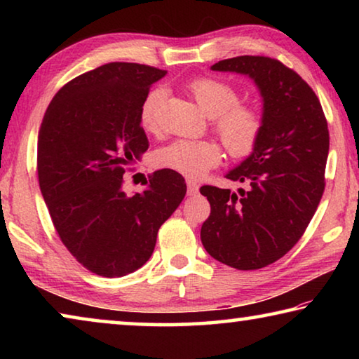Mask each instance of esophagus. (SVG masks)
Instances as JSON below:
<instances>
[{"label":"esophagus","mask_w":359,"mask_h":359,"mask_svg":"<svg viewBox=\"0 0 359 359\" xmlns=\"http://www.w3.org/2000/svg\"><path fill=\"white\" fill-rule=\"evenodd\" d=\"M198 190H199V185L196 184V182L187 180V193H188V196H196Z\"/></svg>","instance_id":"esophagus-1"}]
</instances>
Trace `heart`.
<instances>
[{"mask_svg":"<svg viewBox=\"0 0 359 359\" xmlns=\"http://www.w3.org/2000/svg\"><path fill=\"white\" fill-rule=\"evenodd\" d=\"M188 92L196 104L212 117V126L228 154L245 158L253 154L263 135V115L257 107L239 104V92L233 85L215 77H199L188 83ZM165 101V92L155 88L145 96L141 106V125L155 131ZM222 147L210 139H177L155 154V165L172 169L187 177H201L209 169L220 165Z\"/></svg>","mask_w":359,"mask_h":359,"instance_id":"b5f03b06","label":"heart"}]
</instances>
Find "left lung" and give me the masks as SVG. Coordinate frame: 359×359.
<instances>
[{
  "label": "left lung",
  "mask_w": 359,
  "mask_h": 359,
  "mask_svg": "<svg viewBox=\"0 0 359 359\" xmlns=\"http://www.w3.org/2000/svg\"><path fill=\"white\" fill-rule=\"evenodd\" d=\"M214 71L252 77L263 96V135L226 179L247 188L201 187L210 203L201 241L212 258L241 271L280 259L301 239L325 191L330 131L320 100L304 79L269 57L242 55Z\"/></svg>",
  "instance_id": "8db88e82"
}]
</instances>
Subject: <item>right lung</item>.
Segmentation results:
<instances>
[{
    "mask_svg": "<svg viewBox=\"0 0 359 359\" xmlns=\"http://www.w3.org/2000/svg\"><path fill=\"white\" fill-rule=\"evenodd\" d=\"M166 71L114 62L69 81L38 136V177L60 239L83 267L123 277L147 263L158 229L185 198L184 177L160 169L142 193L123 191L125 169L149 149L141 106Z\"/></svg>",
    "mask_w": 359,
    "mask_h": 359,
    "instance_id": "right-lung-1",
    "label": "right lung"
}]
</instances>
